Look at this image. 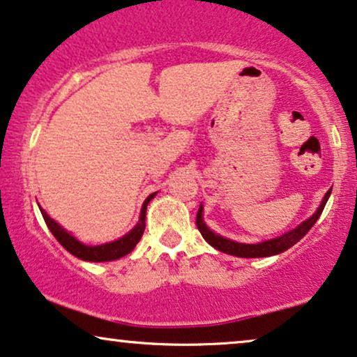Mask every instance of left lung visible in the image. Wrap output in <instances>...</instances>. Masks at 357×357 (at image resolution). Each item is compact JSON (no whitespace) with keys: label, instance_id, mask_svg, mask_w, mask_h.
Returning <instances> with one entry per match:
<instances>
[{"label":"left lung","instance_id":"left-lung-1","mask_svg":"<svg viewBox=\"0 0 357 357\" xmlns=\"http://www.w3.org/2000/svg\"><path fill=\"white\" fill-rule=\"evenodd\" d=\"M329 194H331V189H329V191L326 192V196H324L321 206L318 207V211L314 212V214L311 215L310 219H306L305 222H301L298 227H295L293 231L283 234V236H280L277 238H272V241H265V242H260V243H238V242L229 241V238H225V237H220V236H218V234L212 232L211 229H207L204 220H202V206L199 207V211H197L196 225H197V229H199L201 236L206 238V242H209L211 245L214 247V249L224 252V254L242 257V259H254V257L277 255V254H282V252L288 250L291 245H295L296 242L301 241V238L306 236V232H308L310 229L313 227L319 215H321L324 206H326V202L329 199Z\"/></svg>","mask_w":357,"mask_h":357}]
</instances>
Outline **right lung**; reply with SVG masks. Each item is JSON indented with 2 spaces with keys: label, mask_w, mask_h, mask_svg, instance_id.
<instances>
[{
  "label": "right lung",
  "mask_w": 357,
  "mask_h": 357,
  "mask_svg": "<svg viewBox=\"0 0 357 357\" xmlns=\"http://www.w3.org/2000/svg\"><path fill=\"white\" fill-rule=\"evenodd\" d=\"M153 196H155V192L150 194V196L145 199V202H143L139 220H138V224L132 229V231L126 234V236L119 238V241L110 242V243H102V245H96V247L84 245V243L79 242L74 236H70L69 232H66L57 222H54V220L49 218V215L43 209H40V212H43V218H44V220H46L49 231L52 232V236L56 237L59 243H61V245L64 247L67 252H70L72 255H75L77 259H82L87 261H110V260H116V259H120V257H125L126 254H130V252L135 249V245L139 242L143 232H145V225H146L145 224L146 206H148V202L153 199Z\"/></svg>",
  "instance_id": "1"
}]
</instances>
